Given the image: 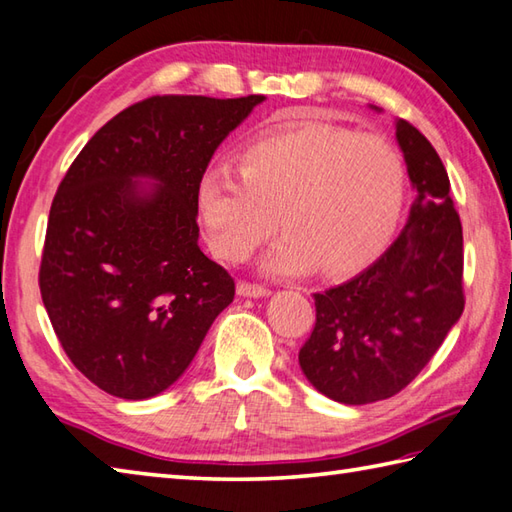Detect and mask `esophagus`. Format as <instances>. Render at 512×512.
<instances>
[{"mask_svg": "<svg viewBox=\"0 0 512 512\" xmlns=\"http://www.w3.org/2000/svg\"><path fill=\"white\" fill-rule=\"evenodd\" d=\"M238 296H245V298H263L269 296L271 291L263 285H256V283H247V280H241V283L236 285Z\"/></svg>", "mask_w": 512, "mask_h": 512, "instance_id": "esophagus-1", "label": "esophagus"}]
</instances>
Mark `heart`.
Instances as JSON below:
<instances>
[{"instance_id":"b5f03b06","label":"heart","mask_w":512,"mask_h":512,"mask_svg":"<svg viewBox=\"0 0 512 512\" xmlns=\"http://www.w3.org/2000/svg\"><path fill=\"white\" fill-rule=\"evenodd\" d=\"M236 176L207 172L196 210L212 252L243 263L280 229L265 269L276 276L347 274L367 265L400 223L406 165L395 145L340 125L265 134L238 156Z\"/></svg>"}]
</instances>
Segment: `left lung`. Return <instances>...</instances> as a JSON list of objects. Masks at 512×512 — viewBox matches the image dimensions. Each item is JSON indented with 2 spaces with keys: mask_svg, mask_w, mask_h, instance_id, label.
Segmentation results:
<instances>
[{
  "mask_svg": "<svg viewBox=\"0 0 512 512\" xmlns=\"http://www.w3.org/2000/svg\"><path fill=\"white\" fill-rule=\"evenodd\" d=\"M395 139L417 192L409 221L371 267L314 294L316 325L298 353L307 380L342 404L400 393L464 311L462 223L444 163L409 121L398 119Z\"/></svg>",
  "mask_w": 512,
  "mask_h": 512,
  "instance_id": "1",
  "label": "left lung"
}]
</instances>
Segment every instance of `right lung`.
<instances>
[{"label": "right lung", "mask_w": 512, "mask_h": 512, "mask_svg": "<svg viewBox=\"0 0 512 512\" xmlns=\"http://www.w3.org/2000/svg\"><path fill=\"white\" fill-rule=\"evenodd\" d=\"M263 101L143 99L103 125L59 183L41 300L66 356L101 391L145 400L172 387L234 300V278L198 247L196 187Z\"/></svg>", "instance_id": "obj_1"}]
</instances>
